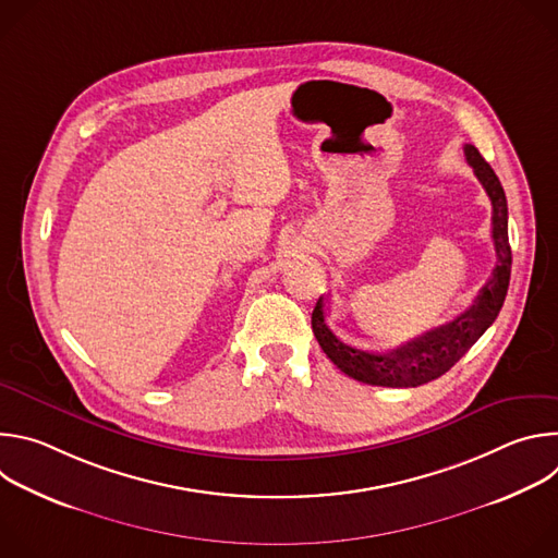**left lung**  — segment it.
<instances>
[{"instance_id": "obj_1", "label": "left lung", "mask_w": 558, "mask_h": 558, "mask_svg": "<svg viewBox=\"0 0 558 558\" xmlns=\"http://www.w3.org/2000/svg\"><path fill=\"white\" fill-rule=\"evenodd\" d=\"M463 154L468 166L472 168L474 177L480 179L493 203V241L497 252L493 278L484 284L480 295L474 298L472 306L457 315L452 323L430 329L424 336L386 353L360 351L338 340V336L327 327L323 298L317 300L311 315L315 340L320 342L327 357L342 373L357 381L371 386L409 388L437 379L446 371H450L497 320L508 293L512 269V250L508 243V201L495 170L484 161L480 149L474 145H465Z\"/></svg>"}]
</instances>
